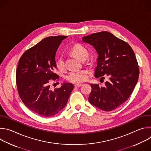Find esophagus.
Here are the masks:
<instances>
[{"mask_svg":"<svg viewBox=\"0 0 151 151\" xmlns=\"http://www.w3.org/2000/svg\"><path fill=\"white\" fill-rule=\"evenodd\" d=\"M82 85V83H76V84L75 85V87H81Z\"/></svg>","mask_w":151,"mask_h":151,"instance_id":"obj_1","label":"esophagus"}]
</instances>
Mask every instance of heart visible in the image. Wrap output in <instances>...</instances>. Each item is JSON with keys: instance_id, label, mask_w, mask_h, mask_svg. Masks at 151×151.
Instances as JSON below:
<instances>
[{"instance_id": "1", "label": "heart", "mask_w": 151, "mask_h": 151, "mask_svg": "<svg viewBox=\"0 0 151 151\" xmlns=\"http://www.w3.org/2000/svg\"><path fill=\"white\" fill-rule=\"evenodd\" d=\"M70 51L81 60H83L87 57L88 52L86 48L79 44H74L70 48ZM56 67L59 70L64 69V61L62 56L58 57L56 61ZM88 72L87 70H81L78 71H72L66 76V79L74 83L81 82L87 80Z\"/></svg>"}]
</instances>
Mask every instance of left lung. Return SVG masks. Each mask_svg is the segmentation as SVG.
<instances>
[{
  "label": "left lung",
  "instance_id": "1",
  "mask_svg": "<svg viewBox=\"0 0 151 151\" xmlns=\"http://www.w3.org/2000/svg\"><path fill=\"white\" fill-rule=\"evenodd\" d=\"M82 40L93 45L99 54L95 77L108 78L103 87L90 84L88 100L103 111H113L130 96L137 82L139 68L134 52L127 42L108 32L93 33Z\"/></svg>",
  "mask_w": 151,
  "mask_h": 151
}]
</instances>
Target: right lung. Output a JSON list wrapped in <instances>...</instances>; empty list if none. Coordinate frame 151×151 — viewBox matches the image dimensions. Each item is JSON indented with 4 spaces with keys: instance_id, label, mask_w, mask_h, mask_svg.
I'll return each mask as SVG.
<instances>
[{
    "instance_id": "obj_1",
    "label": "right lung",
    "mask_w": 151,
    "mask_h": 151,
    "mask_svg": "<svg viewBox=\"0 0 151 151\" xmlns=\"http://www.w3.org/2000/svg\"><path fill=\"white\" fill-rule=\"evenodd\" d=\"M67 36H49L26 51L19 60L16 83L20 99L37 115L51 117L62 110L73 90L72 83H65L54 91L50 83L59 80L55 73V53Z\"/></svg>"
}]
</instances>
